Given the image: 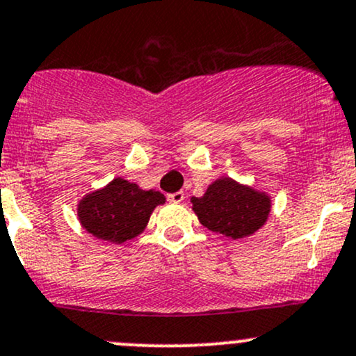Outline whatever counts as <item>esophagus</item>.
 Masks as SVG:
<instances>
[{
    "mask_svg": "<svg viewBox=\"0 0 356 356\" xmlns=\"http://www.w3.org/2000/svg\"><path fill=\"white\" fill-rule=\"evenodd\" d=\"M167 199H169V202H182L184 201V193H182V191H177V193L167 194Z\"/></svg>",
    "mask_w": 356,
    "mask_h": 356,
    "instance_id": "34e87169",
    "label": "esophagus"
}]
</instances>
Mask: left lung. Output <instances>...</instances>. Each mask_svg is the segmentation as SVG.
<instances>
[{
  "instance_id": "8db88e82",
  "label": "left lung",
  "mask_w": 356,
  "mask_h": 356,
  "mask_svg": "<svg viewBox=\"0 0 356 356\" xmlns=\"http://www.w3.org/2000/svg\"><path fill=\"white\" fill-rule=\"evenodd\" d=\"M193 209L202 226L214 233L243 238L264 225L270 211V199L228 177L218 179L202 197H193Z\"/></svg>"
}]
</instances>
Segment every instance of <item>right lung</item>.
Returning <instances> with one entry per match:
<instances>
[{"label":"right lung","mask_w":356,"mask_h":356,"mask_svg":"<svg viewBox=\"0 0 356 356\" xmlns=\"http://www.w3.org/2000/svg\"><path fill=\"white\" fill-rule=\"evenodd\" d=\"M163 202L159 191H142L124 179H115L79 202V220L101 240L123 243L143 232L152 211Z\"/></svg>","instance_id":"1"}]
</instances>
